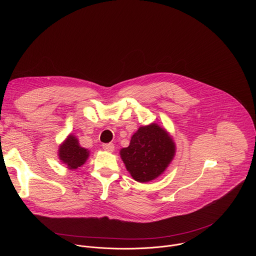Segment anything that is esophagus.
Returning a JSON list of instances; mask_svg holds the SVG:
<instances>
[{
  "mask_svg": "<svg viewBox=\"0 0 256 256\" xmlns=\"http://www.w3.org/2000/svg\"><path fill=\"white\" fill-rule=\"evenodd\" d=\"M102 148L104 149V151L109 152V153H112L114 151V144H102Z\"/></svg>",
  "mask_w": 256,
  "mask_h": 256,
  "instance_id": "obj_1",
  "label": "esophagus"
}]
</instances>
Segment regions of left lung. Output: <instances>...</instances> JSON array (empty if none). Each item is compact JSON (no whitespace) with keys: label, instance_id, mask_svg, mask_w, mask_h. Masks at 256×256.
<instances>
[{"label":"left lung","instance_id":"obj_1","mask_svg":"<svg viewBox=\"0 0 256 256\" xmlns=\"http://www.w3.org/2000/svg\"><path fill=\"white\" fill-rule=\"evenodd\" d=\"M175 142L169 134L156 124L140 126L132 136L120 157L132 177L149 182L159 177L175 155Z\"/></svg>","mask_w":256,"mask_h":256}]
</instances>
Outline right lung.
<instances>
[{"instance_id":"right-lung-1","label":"right lung","mask_w":256,"mask_h":256,"mask_svg":"<svg viewBox=\"0 0 256 256\" xmlns=\"http://www.w3.org/2000/svg\"><path fill=\"white\" fill-rule=\"evenodd\" d=\"M88 157L89 151L81 147L78 138L75 136H68L66 140L60 146L58 158L70 170L81 167Z\"/></svg>"}]
</instances>
